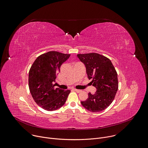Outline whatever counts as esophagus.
<instances>
[{"mask_svg": "<svg viewBox=\"0 0 148 148\" xmlns=\"http://www.w3.org/2000/svg\"><path fill=\"white\" fill-rule=\"evenodd\" d=\"M74 91H75L76 92H82V90H78V89H74L73 90Z\"/></svg>", "mask_w": 148, "mask_h": 148, "instance_id": "34e87169", "label": "esophagus"}]
</instances>
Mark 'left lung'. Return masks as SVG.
Instances as JSON below:
<instances>
[{"mask_svg":"<svg viewBox=\"0 0 148 148\" xmlns=\"http://www.w3.org/2000/svg\"><path fill=\"white\" fill-rule=\"evenodd\" d=\"M79 60L86 67L88 80L95 87L97 91L88 93V98L81 101L84 108L92 112L105 110L113 102L117 92L119 83L117 72L111 61L98 53L79 54Z\"/></svg>","mask_w":148,"mask_h":148,"instance_id":"8db88e82","label":"left lung"}]
</instances>
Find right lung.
<instances>
[{"label":"right lung","instance_id":"1","mask_svg":"<svg viewBox=\"0 0 148 148\" xmlns=\"http://www.w3.org/2000/svg\"><path fill=\"white\" fill-rule=\"evenodd\" d=\"M71 54L51 51L39 56L29 72V88L38 105L48 111L57 110L65 103L71 90L55 88L53 82L61 65Z\"/></svg>","mask_w":148,"mask_h":148}]
</instances>
